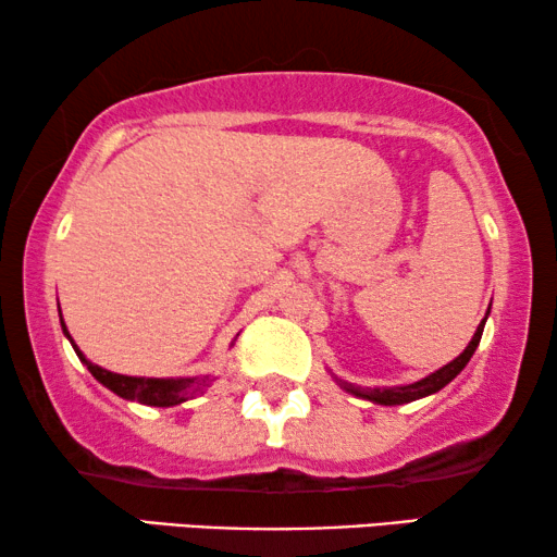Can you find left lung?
<instances>
[{"label": "left lung", "instance_id": "1", "mask_svg": "<svg viewBox=\"0 0 557 557\" xmlns=\"http://www.w3.org/2000/svg\"><path fill=\"white\" fill-rule=\"evenodd\" d=\"M486 314H490V311H486ZM484 322H486V319H482V324L476 326V334H474V337H471L469 347L463 349V352H461L459 357H456L454 362L444 364V368L433 372V375L418 380V383H413V385L383 387V391H380V387H355V385H347V383H342V387H347L349 393L360 395V398H368V400H372V403H380V406H403V403L425 398V395L436 393V391H441V387H444V385L451 383V380H454L456 375H459V372H461L463 368H467V362L471 360V355H474V349L479 347V339H482Z\"/></svg>", "mask_w": 557, "mask_h": 557}]
</instances>
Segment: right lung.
<instances>
[{
    "mask_svg": "<svg viewBox=\"0 0 557 557\" xmlns=\"http://www.w3.org/2000/svg\"><path fill=\"white\" fill-rule=\"evenodd\" d=\"M63 332L67 334L65 324H63ZM67 339H71V334H67ZM75 352H78V347H75ZM78 357L88 364L90 375H94L98 383H103L109 391L121 395V398L144 403V406H159V408L177 406V403L187 400L189 395L197 393L200 387L210 383V375L193 377V380H157V377L116 375V372H109V370L98 368V364H94V362H88L81 352H78Z\"/></svg>",
    "mask_w": 557,
    "mask_h": 557,
    "instance_id": "right-lung-1",
    "label": "right lung"
}]
</instances>
